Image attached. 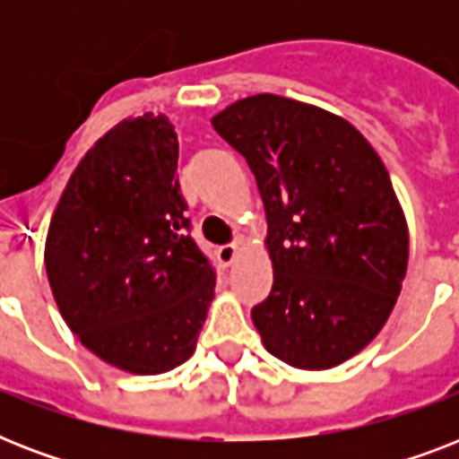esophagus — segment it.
<instances>
[{"instance_id":"34e87169","label":"esophagus","mask_w":459,"mask_h":459,"mask_svg":"<svg viewBox=\"0 0 459 459\" xmlns=\"http://www.w3.org/2000/svg\"><path fill=\"white\" fill-rule=\"evenodd\" d=\"M236 257H238V247L233 243L221 245V247L216 250V259H219V264L221 266H230L233 262H236Z\"/></svg>"}]
</instances>
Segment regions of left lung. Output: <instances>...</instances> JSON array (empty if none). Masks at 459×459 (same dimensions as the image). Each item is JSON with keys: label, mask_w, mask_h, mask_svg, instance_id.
I'll return each mask as SVG.
<instances>
[{"label": "left lung", "mask_w": 459, "mask_h": 459, "mask_svg": "<svg viewBox=\"0 0 459 459\" xmlns=\"http://www.w3.org/2000/svg\"><path fill=\"white\" fill-rule=\"evenodd\" d=\"M255 173L273 286L252 307L264 348L295 369L357 355L393 312L407 272V223L391 176L345 118L255 95L212 118Z\"/></svg>", "instance_id": "1"}]
</instances>
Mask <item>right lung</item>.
<instances>
[{
	"mask_svg": "<svg viewBox=\"0 0 459 459\" xmlns=\"http://www.w3.org/2000/svg\"><path fill=\"white\" fill-rule=\"evenodd\" d=\"M178 135L161 114L114 126L81 159L49 223L47 279L104 362L164 374L195 352L216 273L190 236Z\"/></svg>",
	"mask_w": 459,
	"mask_h": 459,
	"instance_id": "right-lung-1",
	"label": "right lung"
}]
</instances>
